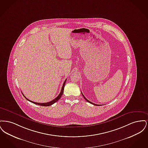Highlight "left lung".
Wrapping results in <instances>:
<instances>
[{
  "instance_id": "left-lung-1",
  "label": "left lung",
  "mask_w": 148,
  "mask_h": 148,
  "mask_svg": "<svg viewBox=\"0 0 148 148\" xmlns=\"http://www.w3.org/2000/svg\"><path fill=\"white\" fill-rule=\"evenodd\" d=\"M82 95H83V97H84V98L85 99V100H86V101H88V102H89V103H90V104H93V105H94V106H100V105H98V104H94V103H92V102H90V101H89V100H88V99H87L86 98H85V97L84 95H83V93H82Z\"/></svg>"
}]
</instances>
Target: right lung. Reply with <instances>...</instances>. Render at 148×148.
<instances>
[{
  "instance_id": "right-lung-1",
  "label": "right lung",
  "mask_w": 148,
  "mask_h": 148,
  "mask_svg": "<svg viewBox=\"0 0 148 148\" xmlns=\"http://www.w3.org/2000/svg\"><path fill=\"white\" fill-rule=\"evenodd\" d=\"M66 79L64 81V82L63 84V86H62V90H61V92H60V94H59V95L56 97V98L54 99H53V100H51V101H50L49 102H48V103H36V102H34V101H31V100H29L24 95V94L22 93V94L23 95V96L25 97V98L27 100H28V101H30V102H32V103H34V104H36V105H39V106H51L52 104H54L55 103H56V101H58L60 98H61V97L62 96V95H63V93L64 91V86H65V83H66Z\"/></svg>"
}]
</instances>
